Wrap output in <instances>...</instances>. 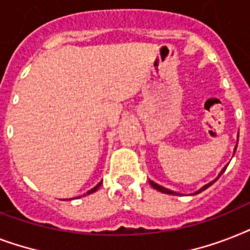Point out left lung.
Listing matches in <instances>:
<instances>
[{
	"mask_svg": "<svg viewBox=\"0 0 250 250\" xmlns=\"http://www.w3.org/2000/svg\"><path fill=\"white\" fill-rule=\"evenodd\" d=\"M235 150H236V148H235ZM227 166H229V165H226V166L223 167V168H222V171H221V172H219V175H218L217 178L214 179V180H211V182H210V183H208V184H205V186H204V187H201V188H200V189H198V190H196V192H194L193 194L200 193V192H202V190H205L206 188H209V187L211 186L213 183L217 182L218 179H219V176H221V175L223 174V172H225V171H226V168H227ZM149 183H150V186H152L153 188H154V189L160 190V192H162V193H166V194H175V196H176V194H180V193H178V192H175V190H171V189H168V188H165V187L160 186V184H157V183H154V182H153V180H149Z\"/></svg>",
	"mask_w": 250,
	"mask_h": 250,
	"instance_id": "8db88e82",
	"label": "left lung"
}]
</instances>
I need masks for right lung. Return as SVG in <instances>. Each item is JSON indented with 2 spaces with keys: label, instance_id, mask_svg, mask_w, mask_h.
Segmentation results:
<instances>
[{
  "label": "right lung",
  "instance_id": "add662e5",
  "mask_svg": "<svg viewBox=\"0 0 250 250\" xmlns=\"http://www.w3.org/2000/svg\"><path fill=\"white\" fill-rule=\"evenodd\" d=\"M101 184H102V182H100V183H98V184H97V186L94 187V188H92V189L88 190V192H86L85 194H90V193H93V192H96V190H97L98 188H100V187H101Z\"/></svg>",
  "mask_w": 250,
  "mask_h": 250
}]
</instances>
